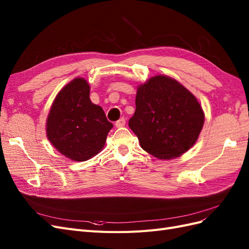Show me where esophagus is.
I'll list each match as a JSON object with an SVG mask.
<instances>
[{
  "label": "esophagus",
  "instance_id": "esophagus-1",
  "mask_svg": "<svg viewBox=\"0 0 249 249\" xmlns=\"http://www.w3.org/2000/svg\"><path fill=\"white\" fill-rule=\"evenodd\" d=\"M124 124H125V119L124 117H122L119 120H117L116 124H115L116 127H123V126H124Z\"/></svg>",
  "mask_w": 249,
  "mask_h": 249
}]
</instances>
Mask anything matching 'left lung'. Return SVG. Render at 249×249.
Returning <instances> with one entry per match:
<instances>
[{
  "mask_svg": "<svg viewBox=\"0 0 249 249\" xmlns=\"http://www.w3.org/2000/svg\"><path fill=\"white\" fill-rule=\"evenodd\" d=\"M136 110L129 120L140 146L160 160L178 158L197 141L205 113L189 90L164 74L137 87Z\"/></svg>",
  "mask_w": 249,
  "mask_h": 249,
  "instance_id": "left-lung-1",
  "label": "left lung"
}]
</instances>
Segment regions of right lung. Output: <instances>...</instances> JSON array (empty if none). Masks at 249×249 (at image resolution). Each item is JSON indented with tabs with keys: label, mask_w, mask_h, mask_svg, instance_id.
Masks as SVG:
<instances>
[{
	"label": "right lung",
	"mask_w": 249,
	"mask_h": 249,
	"mask_svg": "<svg viewBox=\"0 0 249 249\" xmlns=\"http://www.w3.org/2000/svg\"><path fill=\"white\" fill-rule=\"evenodd\" d=\"M90 86L74 78L60 90L47 118V137L60 154L83 162L102 152L113 124L99 105L90 101Z\"/></svg>",
	"instance_id": "add662e5"
}]
</instances>
